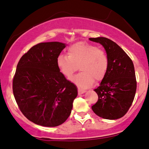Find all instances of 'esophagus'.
I'll return each mask as SVG.
<instances>
[{
    "mask_svg": "<svg viewBox=\"0 0 149 149\" xmlns=\"http://www.w3.org/2000/svg\"><path fill=\"white\" fill-rule=\"evenodd\" d=\"M85 92V90H84V89H80V88L78 89L79 94H83V93H84Z\"/></svg>",
    "mask_w": 149,
    "mask_h": 149,
    "instance_id": "obj_1",
    "label": "esophagus"
}]
</instances>
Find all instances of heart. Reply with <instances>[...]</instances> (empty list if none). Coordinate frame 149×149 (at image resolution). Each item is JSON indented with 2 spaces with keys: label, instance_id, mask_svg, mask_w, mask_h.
Here are the masks:
<instances>
[{
  "label": "heart",
  "instance_id": "obj_1",
  "mask_svg": "<svg viewBox=\"0 0 149 149\" xmlns=\"http://www.w3.org/2000/svg\"><path fill=\"white\" fill-rule=\"evenodd\" d=\"M67 56L58 57L56 64L60 72L70 78L79 68L81 72L72 78L80 87H88L104 78L109 68V58L104 50L87 42H79L70 46Z\"/></svg>",
  "mask_w": 149,
  "mask_h": 149
}]
</instances>
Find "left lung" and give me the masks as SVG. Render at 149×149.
Returning <instances> with one entry per match:
<instances>
[{"instance_id":"obj_1","label":"left lung","mask_w":149,"mask_h":149,"mask_svg":"<svg viewBox=\"0 0 149 149\" xmlns=\"http://www.w3.org/2000/svg\"><path fill=\"white\" fill-rule=\"evenodd\" d=\"M100 43L109 58V68L100 85L94 91L98 95L91 107L97 116L106 119H119L127 113L135 97L136 83L134 64L127 54L111 39L89 38Z\"/></svg>"}]
</instances>
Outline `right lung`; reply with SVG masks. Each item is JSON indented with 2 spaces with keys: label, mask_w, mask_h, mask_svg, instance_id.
Masks as SVG:
<instances>
[{
  "label": "right lung",
  "mask_w": 149,
  "mask_h": 149,
  "mask_svg": "<svg viewBox=\"0 0 149 149\" xmlns=\"http://www.w3.org/2000/svg\"><path fill=\"white\" fill-rule=\"evenodd\" d=\"M64 43L40 42L18 62L13 92L18 107L30 121L56 127L68 119L77 96V87L65 78L56 64Z\"/></svg>",
  "instance_id": "right-lung-1"
}]
</instances>
